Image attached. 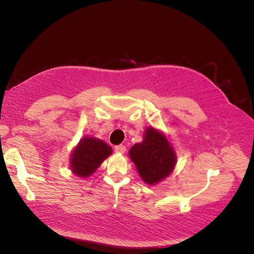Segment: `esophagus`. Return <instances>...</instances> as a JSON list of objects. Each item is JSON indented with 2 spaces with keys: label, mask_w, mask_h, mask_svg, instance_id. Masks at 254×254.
Masks as SVG:
<instances>
[{
  "label": "esophagus",
  "mask_w": 254,
  "mask_h": 254,
  "mask_svg": "<svg viewBox=\"0 0 254 254\" xmlns=\"http://www.w3.org/2000/svg\"><path fill=\"white\" fill-rule=\"evenodd\" d=\"M115 151L118 152V153H125L126 152V146L125 145L115 146Z\"/></svg>",
  "instance_id": "1"
}]
</instances>
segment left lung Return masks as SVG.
<instances>
[{"instance_id": "8db88e82", "label": "left lung", "mask_w": 254, "mask_h": 254, "mask_svg": "<svg viewBox=\"0 0 254 254\" xmlns=\"http://www.w3.org/2000/svg\"><path fill=\"white\" fill-rule=\"evenodd\" d=\"M129 157L142 179L154 184L171 174L176 155L166 137L153 127L146 128L144 139L129 149Z\"/></svg>"}]
</instances>
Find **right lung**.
I'll use <instances>...</instances> for the list:
<instances>
[{"instance_id":"obj_1","label":"right lung","mask_w":254,"mask_h":254,"mask_svg":"<svg viewBox=\"0 0 254 254\" xmlns=\"http://www.w3.org/2000/svg\"><path fill=\"white\" fill-rule=\"evenodd\" d=\"M112 153V148L100 139L86 137L75 147L71 158V170L78 177H88Z\"/></svg>"}]
</instances>
